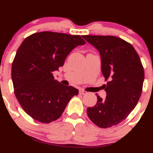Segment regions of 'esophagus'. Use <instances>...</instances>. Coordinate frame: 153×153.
Wrapping results in <instances>:
<instances>
[{"mask_svg": "<svg viewBox=\"0 0 153 153\" xmlns=\"http://www.w3.org/2000/svg\"><path fill=\"white\" fill-rule=\"evenodd\" d=\"M87 93H88V92L82 91V90H80V91H79V94H80V95H86Z\"/></svg>", "mask_w": 153, "mask_h": 153, "instance_id": "esophagus-1", "label": "esophagus"}]
</instances>
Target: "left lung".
Listing matches in <instances>:
<instances>
[{"label": "left lung", "instance_id": "left-lung-1", "mask_svg": "<svg viewBox=\"0 0 153 153\" xmlns=\"http://www.w3.org/2000/svg\"><path fill=\"white\" fill-rule=\"evenodd\" d=\"M100 52L101 71L105 80V99L97 95V103L87 109L88 116L101 128L116 126L138 102L144 81L140 58L131 44L115 36H83Z\"/></svg>", "mask_w": 153, "mask_h": 153}]
</instances>
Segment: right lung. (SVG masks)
<instances>
[{
	"instance_id": "add662e5",
	"label": "right lung",
	"mask_w": 153,
	"mask_h": 153,
	"mask_svg": "<svg viewBox=\"0 0 153 153\" xmlns=\"http://www.w3.org/2000/svg\"><path fill=\"white\" fill-rule=\"evenodd\" d=\"M85 41L80 36L62 33H36L18 48L12 64L14 93L22 108L38 122L50 123L61 116L78 90L63 85L53 72L63 65L66 57Z\"/></svg>"
}]
</instances>
